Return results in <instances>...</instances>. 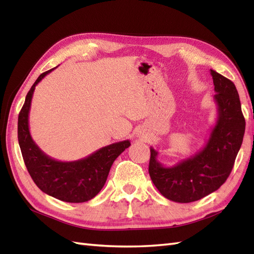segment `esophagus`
<instances>
[{"label":"esophagus","mask_w":254,"mask_h":254,"mask_svg":"<svg viewBox=\"0 0 254 254\" xmlns=\"http://www.w3.org/2000/svg\"><path fill=\"white\" fill-rule=\"evenodd\" d=\"M137 137H142V138H147V134H145V132L143 130H138L136 132Z\"/></svg>","instance_id":"1"}]
</instances>
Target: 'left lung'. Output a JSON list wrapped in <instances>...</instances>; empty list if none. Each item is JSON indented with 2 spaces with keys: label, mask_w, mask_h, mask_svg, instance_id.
Here are the masks:
<instances>
[{
  "label": "left lung",
  "mask_w": 254,
  "mask_h": 254,
  "mask_svg": "<svg viewBox=\"0 0 254 254\" xmlns=\"http://www.w3.org/2000/svg\"><path fill=\"white\" fill-rule=\"evenodd\" d=\"M217 119L205 146L172 167L157 159L150 147L148 172L155 187L170 201L190 203L218 190L227 180L244 139L246 121L235 84L210 69Z\"/></svg>",
  "instance_id": "obj_1"
}]
</instances>
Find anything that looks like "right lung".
I'll return each instance as SVG.
<instances>
[{"label":"right lung","mask_w":254,"mask_h":254,"mask_svg":"<svg viewBox=\"0 0 254 254\" xmlns=\"http://www.w3.org/2000/svg\"><path fill=\"white\" fill-rule=\"evenodd\" d=\"M55 68L42 73L26 96L18 116L19 147L27 170L42 192L63 202H87L104 188L113 161L131 143L128 139L113 143L74 161L57 160L42 152L30 135L29 111L36 86Z\"/></svg>","instance_id":"add662e5"}]
</instances>
